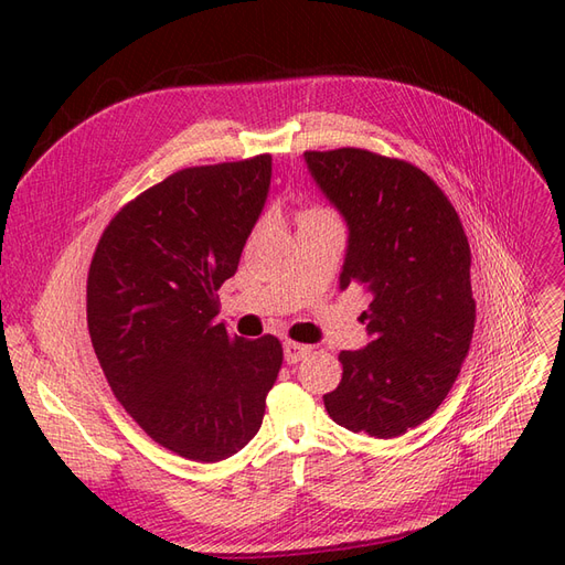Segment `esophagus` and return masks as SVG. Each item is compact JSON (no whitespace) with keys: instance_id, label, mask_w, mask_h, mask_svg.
<instances>
[{"instance_id":"esophagus-1","label":"esophagus","mask_w":565,"mask_h":565,"mask_svg":"<svg viewBox=\"0 0 565 565\" xmlns=\"http://www.w3.org/2000/svg\"><path fill=\"white\" fill-rule=\"evenodd\" d=\"M282 349H285V361H287L289 365H295V363L303 361V358L311 353V347L299 344V341H285Z\"/></svg>"}]
</instances>
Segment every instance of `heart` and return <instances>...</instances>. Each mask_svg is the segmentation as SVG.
<instances>
[{"label":"heart","instance_id":"1","mask_svg":"<svg viewBox=\"0 0 565 565\" xmlns=\"http://www.w3.org/2000/svg\"><path fill=\"white\" fill-rule=\"evenodd\" d=\"M328 218H334L328 210L322 207H306L299 212V226L301 224H316V221H328Z\"/></svg>","mask_w":565,"mask_h":565}]
</instances>
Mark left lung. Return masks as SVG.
<instances>
[{
	"mask_svg": "<svg viewBox=\"0 0 565 565\" xmlns=\"http://www.w3.org/2000/svg\"><path fill=\"white\" fill-rule=\"evenodd\" d=\"M303 160L349 226L339 287L372 297L361 313L370 344L339 353L344 374L324 409L349 431L396 438L436 413L469 353V241L448 195L415 164L363 148L306 150Z\"/></svg>",
	"mask_w": 565,
	"mask_h": 565,
	"instance_id": "8db88e82",
	"label": "left lung"
}]
</instances>
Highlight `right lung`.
Returning <instances> with one entry per match:
<instances>
[{"label":"right lung","instance_id":"obj_1","mask_svg":"<svg viewBox=\"0 0 565 565\" xmlns=\"http://www.w3.org/2000/svg\"><path fill=\"white\" fill-rule=\"evenodd\" d=\"M268 185V152L181 169L113 216L89 266V334L115 398L185 459L245 448L282 365L278 337H231L216 320Z\"/></svg>","mask_w":565,"mask_h":565}]
</instances>
